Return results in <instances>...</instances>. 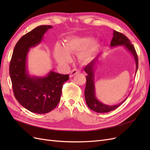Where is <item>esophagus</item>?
Here are the masks:
<instances>
[{
  "mask_svg": "<svg viewBox=\"0 0 150 150\" xmlns=\"http://www.w3.org/2000/svg\"><path fill=\"white\" fill-rule=\"evenodd\" d=\"M79 71L78 70H77V69H72V70L71 71V72H70L69 77H70V78H72V77H73L75 74L79 73Z\"/></svg>",
  "mask_w": 150,
  "mask_h": 150,
  "instance_id": "obj_1",
  "label": "esophagus"
}]
</instances>
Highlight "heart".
Segmentation results:
<instances>
[{
    "label": "heart",
    "instance_id": "heart-1",
    "mask_svg": "<svg viewBox=\"0 0 150 150\" xmlns=\"http://www.w3.org/2000/svg\"><path fill=\"white\" fill-rule=\"evenodd\" d=\"M89 37H73L67 39L64 47L59 44L56 45L54 51L55 59L60 64H66L71 60V55L78 52V58L83 62H89L96 54L99 43L96 40H91Z\"/></svg>",
    "mask_w": 150,
    "mask_h": 150
}]
</instances>
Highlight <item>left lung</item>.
Here are the masks:
<instances>
[{"instance_id":"obj_1","label":"left lung","mask_w":150,"mask_h":150,"mask_svg":"<svg viewBox=\"0 0 150 150\" xmlns=\"http://www.w3.org/2000/svg\"><path fill=\"white\" fill-rule=\"evenodd\" d=\"M120 46H124V47L132 54L136 63V73H137L138 67V59L134 47L131 44L128 38L126 37L124 34L116 30H113V37L111 40L110 47H114ZM101 54L102 53L99 54L96 58L94 59L84 67V71L88 74L86 76V85L84 91V97L86 104L91 110L100 113L108 112L115 110L122 103L125 102L128 98H126L123 101L119 104H115V105H108V104H104L99 101L96 97L94 83V69L97 63L99 62V57H101Z\"/></svg>"}]
</instances>
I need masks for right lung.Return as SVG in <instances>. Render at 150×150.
Masks as SVG:
<instances>
[{"label":"right lung","mask_w":150,"mask_h":150,"mask_svg":"<svg viewBox=\"0 0 150 150\" xmlns=\"http://www.w3.org/2000/svg\"><path fill=\"white\" fill-rule=\"evenodd\" d=\"M51 25H40L19 40L13 49L9 74L14 96L29 111L45 114L55 108L61 99L62 86L69 79L68 74L52 70L45 76L30 75L28 69L29 49L41 42L44 35Z\"/></svg>","instance_id":"add662e5"}]
</instances>
